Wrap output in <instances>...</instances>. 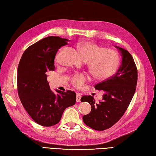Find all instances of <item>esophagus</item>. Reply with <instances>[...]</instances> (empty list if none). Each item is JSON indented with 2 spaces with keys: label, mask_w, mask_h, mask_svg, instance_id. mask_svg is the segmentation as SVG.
<instances>
[{
  "label": "esophagus",
  "mask_w": 156,
  "mask_h": 156,
  "mask_svg": "<svg viewBox=\"0 0 156 156\" xmlns=\"http://www.w3.org/2000/svg\"><path fill=\"white\" fill-rule=\"evenodd\" d=\"M81 94L80 93H77L76 94V102H80L81 101Z\"/></svg>",
  "instance_id": "1"
}]
</instances>
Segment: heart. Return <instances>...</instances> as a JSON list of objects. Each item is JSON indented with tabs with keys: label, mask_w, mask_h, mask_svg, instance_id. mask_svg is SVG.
Masks as SVG:
<instances>
[{
	"label": "heart",
	"mask_w": 156,
	"mask_h": 156,
	"mask_svg": "<svg viewBox=\"0 0 156 156\" xmlns=\"http://www.w3.org/2000/svg\"><path fill=\"white\" fill-rule=\"evenodd\" d=\"M77 50L82 59L88 62V68L93 77L105 80L112 76L118 68L119 57L115 51L103 48L92 42H81L77 44ZM86 81V76L78 75L73 76V83L81 87Z\"/></svg>",
	"instance_id": "obj_1"
}]
</instances>
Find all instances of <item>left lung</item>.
Here are the masks:
<instances>
[{
  "instance_id": "1",
  "label": "left lung",
  "mask_w": 156,
  "mask_h": 156,
  "mask_svg": "<svg viewBox=\"0 0 156 156\" xmlns=\"http://www.w3.org/2000/svg\"><path fill=\"white\" fill-rule=\"evenodd\" d=\"M115 47L121 52V65L115 75L94 86L95 89L104 92L101 101L96 103L91 95L81 99V101L88 102L92 107L90 112L83 116L84 123L97 131L107 129L119 121L136 88L138 71L132 55L124 48Z\"/></svg>"
}]
</instances>
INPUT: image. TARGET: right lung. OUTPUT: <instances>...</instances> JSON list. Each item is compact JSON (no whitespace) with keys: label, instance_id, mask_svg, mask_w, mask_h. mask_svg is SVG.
<instances>
[{"label":"right lung","instance_id":"1","mask_svg":"<svg viewBox=\"0 0 156 156\" xmlns=\"http://www.w3.org/2000/svg\"><path fill=\"white\" fill-rule=\"evenodd\" d=\"M67 39L48 36L27 48L22 55L17 71L18 96L34 121L42 126L58 123L66 108L76 103V93L71 90L57 94L51 91L46 72L54 70L57 51L67 44Z\"/></svg>","mask_w":156,"mask_h":156}]
</instances>
